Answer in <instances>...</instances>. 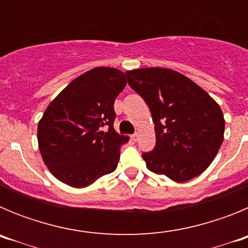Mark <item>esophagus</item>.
<instances>
[{
	"instance_id": "34e87169",
	"label": "esophagus",
	"mask_w": 248,
	"mask_h": 248,
	"mask_svg": "<svg viewBox=\"0 0 248 248\" xmlns=\"http://www.w3.org/2000/svg\"><path fill=\"white\" fill-rule=\"evenodd\" d=\"M133 140H134V141H138V139H139V133H135L134 135H133Z\"/></svg>"
}]
</instances>
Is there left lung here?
<instances>
[{"label": "left lung", "instance_id": "obj_1", "mask_svg": "<svg viewBox=\"0 0 248 248\" xmlns=\"http://www.w3.org/2000/svg\"><path fill=\"white\" fill-rule=\"evenodd\" d=\"M129 85L145 100L156 144L144 153L146 168L185 183L209 168L223 141L220 105L190 78L168 68L126 71Z\"/></svg>", "mask_w": 248, "mask_h": 248}]
</instances>
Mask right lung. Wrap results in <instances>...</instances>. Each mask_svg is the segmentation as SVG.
<instances>
[{
  "mask_svg": "<svg viewBox=\"0 0 248 248\" xmlns=\"http://www.w3.org/2000/svg\"><path fill=\"white\" fill-rule=\"evenodd\" d=\"M125 85L122 71L97 67L77 77L49 103L37 139L56 179L80 189L117 169L120 148L129 138L114 129V100Z\"/></svg>",
  "mask_w": 248,
  "mask_h": 248,
  "instance_id": "obj_1",
  "label": "right lung"
}]
</instances>
